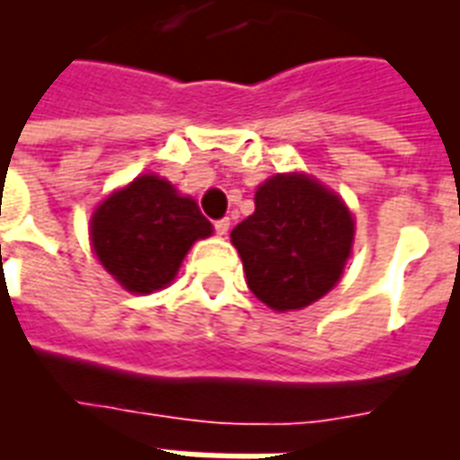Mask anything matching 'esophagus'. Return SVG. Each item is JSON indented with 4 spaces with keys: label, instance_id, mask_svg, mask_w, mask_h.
I'll use <instances>...</instances> for the list:
<instances>
[{
    "label": "esophagus",
    "instance_id": "obj_1",
    "mask_svg": "<svg viewBox=\"0 0 460 460\" xmlns=\"http://www.w3.org/2000/svg\"><path fill=\"white\" fill-rule=\"evenodd\" d=\"M213 226H216V233H218L220 237H226L227 230H230V220H227V218H220V220H216Z\"/></svg>",
    "mask_w": 460,
    "mask_h": 460
}]
</instances>
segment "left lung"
Returning <instances> with one entry per match:
<instances>
[{
  "label": "left lung",
  "mask_w": 460,
  "mask_h": 460,
  "mask_svg": "<svg viewBox=\"0 0 460 460\" xmlns=\"http://www.w3.org/2000/svg\"><path fill=\"white\" fill-rule=\"evenodd\" d=\"M254 213L230 233L249 290L270 309H302L343 276L355 218L336 191L309 174H273L256 190Z\"/></svg>",
  "instance_id": "obj_1"
}]
</instances>
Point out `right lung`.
<instances>
[{
    "mask_svg": "<svg viewBox=\"0 0 460 460\" xmlns=\"http://www.w3.org/2000/svg\"><path fill=\"white\" fill-rule=\"evenodd\" d=\"M213 233L197 201L158 174H141L112 191L91 218L98 261L129 293L170 286L191 244Z\"/></svg>",
    "mask_w": 460,
    "mask_h": 460,
    "instance_id": "1",
    "label": "right lung"
}]
</instances>
